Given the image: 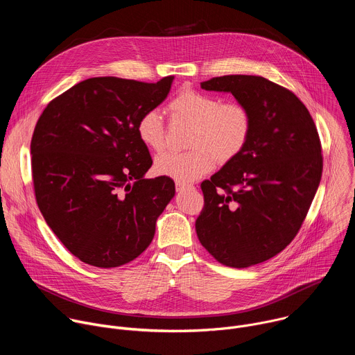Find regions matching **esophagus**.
I'll use <instances>...</instances> for the list:
<instances>
[{
  "label": "esophagus",
  "mask_w": 355,
  "mask_h": 355,
  "mask_svg": "<svg viewBox=\"0 0 355 355\" xmlns=\"http://www.w3.org/2000/svg\"><path fill=\"white\" fill-rule=\"evenodd\" d=\"M175 188H177V191H185V189L193 188V185L187 184V182H180V181H177V182H175Z\"/></svg>",
  "instance_id": "esophagus-1"
}]
</instances>
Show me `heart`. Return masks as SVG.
I'll use <instances>...</instances> for the list:
<instances>
[{
    "label": "heart",
    "mask_w": 355,
    "mask_h": 355,
    "mask_svg": "<svg viewBox=\"0 0 355 355\" xmlns=\"http://www.w3.org/2000/svg\"><path fill=\"white\" fill-rule=\"evenodd\" d=\"M173 121L192 126L185 153H166L156 159L155 173L188 182L211 173L216 163H229L244 150L250 140L252 119L248 108L239 101L218 95L185 89L170 101L167 107ZM136 133L144 147L160 153L166 146L167 128L162 114L150 110L140 115Z\"/></svg>",
    "instance_id": "1"
}]
</instances>
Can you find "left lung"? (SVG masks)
Returning a JSON list of instances; mask_svg holds the SVG:
<instances>
[{"label": "left lung", "instance_id": "1", "mask_svg": "<svg viewBox=\"0 0 355 355\" xmlns=\"http://www.w3.org/2000/svg\"><path fill=\"white\" fill-rule=\"evenodd\" d=\"M200 87L232 92L252 119L241 153L200 184L205 205L195 222L211 256L245 268L277 256L299 232L320 184L322 144L302 101L264 77L223 76Z\"/></svg>", "mask_w": 355, "mask_h": 355}]
</instances>
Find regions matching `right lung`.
<instances>
[{
    "label": "right lung",
    "instance_id": "1",
    "mask_svg": "<svg viewBox=\"0 0 355 355\" xmlns=\"http://www.w3.org/2000/svg\"><path fill=\"white\" fill-rule=\"evenodd\" d=\"M174 77L141 83L84 80L50 101L31 141L37 207L66 248L85 264L123 266L148 247L175 193L136 133L146 111L167 98Z\"/></svg>",
    "mask_w": 355,
    "mask_h": 355
}]
</instances>
